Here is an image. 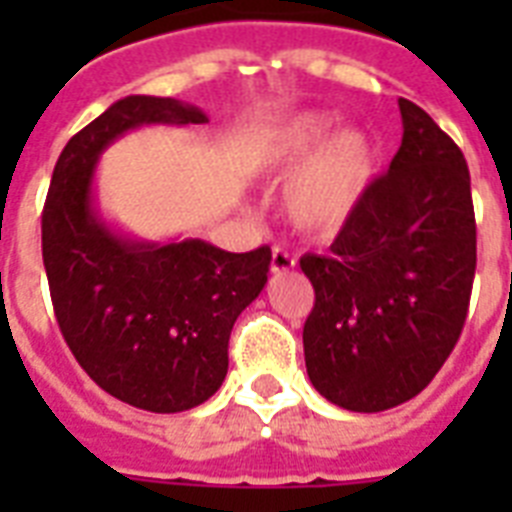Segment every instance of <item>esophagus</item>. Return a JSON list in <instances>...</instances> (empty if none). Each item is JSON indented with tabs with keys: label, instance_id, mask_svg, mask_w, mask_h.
<instances>
[{
	"label": "esophagus",
	"instance_id": "1",
	"mask_svg": "<svg viewBox=\"0 0 512 512\" xmlns=\"http://www.w3.org/2000/svg\"><path fill=\"white\" fill-rule=\"evenodd\" d=\"M295 268V257L289 255L284 247H273L271 249V271L273 273H287Z\"/></svg>",
	"mask_w": 512,
	"mask_h": 512
}]
</instances>
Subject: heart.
Returning <instances> with one entry per match:
<instances>
[{
	"mask_svg": "<svg viewBox=\"0 0 512 512\" xmlns=\"http://www.w3.org/2000/svg\"><path fill=\"white\" fill-rule=\"evenodd\" d=\"M332 127L335 116L300 114L273 135L265 151V167L276 175H289L319 146L287 188L292 223L311 233L337 231L348 223L380 162L374 140L361 130H340L321 143Z\"/></svg>",
	"mask_w": 512,
	"mask_h": 512,
	"instance_id": "obj_1",
	"label": "heart"
}]
</instances>
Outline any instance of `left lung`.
<instances>
[{
    "mask_svg": "<svg viewBox=\"0 0 512 512\" xmlns=\"http://www.w3.org/2000/svg\"><path fill=\"white\" fill-rule=\"evenodd\" d=\"M388 172L327 255L300 257L316 303L303 327L313 388L348 412L404 404L444 366L476 276V215L465 156L412 100Z\"/></svg>",
    "mask_w": 512,
    "mask_h": 512,
    "instance_id": "left-lung-1",
    "label": "left lung"
}]
</instances>
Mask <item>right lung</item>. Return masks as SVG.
Returning <instances> with one entry per match:
<instances>
[{
    "label": "right lung",
    "instance_id": "right-lung-1",
    "mask_svg": "<svg viewBox=\"0 0 512 512\" xmlns=\"http://www.w3.org/2000/svg\"><path fill=\"white\" fill-rule=\"evenodd\" d=\"M204 122L183 100H116L66 143L42 212L44 271L68 348L106 393L156 414L193 409L223 385L231 329L263 292L271 247L239 255L201 239H127L100 217L92 183L124 132Z\"/></svg>",
    "mask_w": 512,
    "mask_h": 512
}]
</instances>
